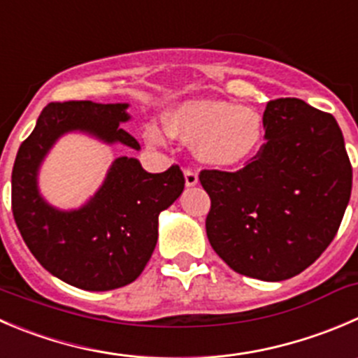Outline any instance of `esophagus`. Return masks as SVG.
Masks as SVG:
<instances>
[{
	"instance_id": "1",
	"label": "esophagus",
	"mask_w": 358,
	"mask_h": 358,
	"mask_svg": "<svg viewBox=\"0 0 358 358\" xmlns=\"http://www.w3.org/2000/svg\"><path fill=\"white\" fill-rule=\"evenodd\" d=\"M199 183V176L194 169H185V185L187 187H196Z\"/></svg>"
}]
</instances>
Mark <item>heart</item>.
<instances>
[{
	"label": "heart",
	"mask_w": 358,
	"mask_h": 358,
	"mask_svg": "<svg viewBox=\"0 0 358 358\" xmlns=\"http://www.w3.org/2000/svg\"><path fill=\"white\" fill-rule=\"evenodd\" d=\"M169 134L185 143H196L201 162L213 168H238L259 152L264 140V120L259 112L225 99L192 98L176 105L166 117ZM152 145H164L161 129L147 133Z\"/></svg>",
	"instance_id": "1"
}]
</instances>
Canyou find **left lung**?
<instances>
[{
  "mask_svg": "<svg viewBox=\"0 0 358 358\" xmlns=\"http://www.w3.org/2000/svg\"><path fill=\"white\" fill-rule=\"evenodd\" d=\"M264 140L236 173L203 171L211 199L206 234L239 275L282 282L331 245L352 194V164L331 113L303 99L269 101Z\"/></svg>",
  "mask_w": 358,
  "mask_h": 358,
  "instance_id": "obj_1",
  "label": "left lung"
}]
</instances>
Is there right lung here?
Wrapping results in <instances>:
<instances>
[{
    "instance_id": "right-lung-1",
    "label": "right lung",
    "mask_w": 358,
    "mask_h": 358,
    "mask_svg": "<svg viewBox=\"0 0 358 358\" xmlns=\"http://www.w3.org/2000/svg\"><path fill=\"white\" fill-rule=\"evenodd\" d=\"M129 103H50L20 145L12 171V210L22 239L55 278L91 292L129 285L154 253L159 215L183 192L178 166L148 173L136 157L120 155L82 206H54L40 190V169L54 145L71 133L105 145L140 150L120 124L131 120Z\"/></svg>"
}]
</instances>
